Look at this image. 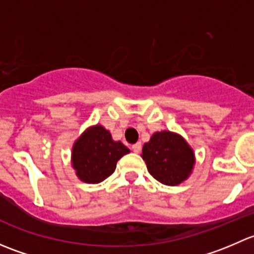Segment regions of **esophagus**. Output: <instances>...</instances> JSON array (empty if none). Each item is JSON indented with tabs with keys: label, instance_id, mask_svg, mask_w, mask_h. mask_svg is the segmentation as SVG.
Returning a JSON list of instances; mask_svg holds the SVG:
<instances>
[{
	"label": "esophagus",
	"instance_id": "obj_1",
	"mask_svg": "<svg viewBox=\"0 0 254 254\" xmlns=\"http://www.w3.org/2000/svg\"><path fill=\"white\" fill-rule=\"evenodd\" d=\"M131 150L134 151L135 153L140 152V151H141V142H136V143H134V145L131 146Z\"/></svg>",
	"mask_w": 254,
	"mask_h": 254
}]
</instances>
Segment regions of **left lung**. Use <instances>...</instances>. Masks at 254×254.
<instances>
[{
    "instance_id": "obj_1",
    "label": "left lung",
    "mask_w": 254,
    "mask_h": 254,
    "mask_svg": "<svg viewBox=\"0 0 254 254\" xmlns=\"http://www.w3.org/2000/svg\"><path fill=\"white\" fill-rule=\"evenodd\" d=\"M142 158L151 176L166 186L182 183L194 165V153L188 143L171 131L155 132L143 145Z\"/></svg>"
}]
</instances>
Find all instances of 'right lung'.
<instances>
[{
	"mask_svg": "<svg viewBox=\"0 0 254 254\" xmlns=\"http://www.w3.org/2000/svg\"><path fill=\"white\" fill-rule=\"evenodd\" d=\"M130 150L113 141L111 132L101 125L87 129L72 148V166L86 183H99L114 172L117 162Z\"/></svg>",
	"mask_w": 254,
	"mask_h": 254,
	"instance_id": "obj_1",
	"label": "right lung"
}]
</instances>
